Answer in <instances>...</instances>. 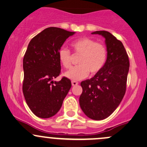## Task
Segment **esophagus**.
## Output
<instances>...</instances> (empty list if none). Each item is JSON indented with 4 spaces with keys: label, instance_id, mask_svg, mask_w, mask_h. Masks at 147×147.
Returning a JSON list of instances; mask_svg holds the SVG:
<instances>
[{
    "label": "esophagus",
    "instance_id": "obj_1",
    "mask_svg": "<svg viewBox=\"0 0 147 147\" xmlns=\"http://www.w3.org/2000/svg\"><path fill=\"white\" fill-rule=\"evenodd\" d=\"M71 84H72V86H76V85L78 84V82H76V81L72 80L71 81Z\"/></svg>",
    "mask_w": 147,
    "mask_h": 147
}]
</instances>
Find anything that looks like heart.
<instances>
[{"mask_svg":"<svg viewBox=\"0 0 147 147\" xmlns=\"http://www.w3.org/2000/svg\"><path fill=\"white\" fill-rule=\"evenodd\" d=\"M74 54L80 56L78 59L79 65L72 68L65 74V76L73 80L84 79L88 75L98 74L104 67L107 58V50L104 44L97 43L88 37H82L73 41L71 44ZM60 62L64 68L71 67L72 55L69 50L61 49L59 52Z\"/></svg>","mask_w":147,"mask_h":147,"instance_id":"1","label":"heart"}]
</instances>
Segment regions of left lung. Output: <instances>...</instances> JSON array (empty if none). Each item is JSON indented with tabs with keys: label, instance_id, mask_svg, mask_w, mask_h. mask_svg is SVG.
<instances>
[{
	"label": "left lung",
	"instance_id": "1",
	"mask_svg": "<svg viewBox=\"0 0 147 147\" xmlns=\"http://www.w3.org/2000/svg\"><path fill=\"white\" fill-rule=\"evenodd\" d=\"M106 39L107 59L104 67L92 78L80 83L82 93L80 106L93 120L108 117L120 104L126 91L129 61L121 41L105 30L95 31Z\"/></svg>",
	"mask_w": 147,
	"mask_h": 147
}]
</instances>
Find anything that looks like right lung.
Masks as SVG:
<instances>
[{"label":"right lung","instance_id":"right-lung-1","mask_svg":"<svg viewBox=\"0 0 147 147\" xmlns=\"http://www.w3.org/2000/svg\"><path fill=\"white\" fill-rule=\"evenodd\" d=\"M75 32L49 27L28 43L23 59L22 91L30 110L37 117L47 119L55 115L71 86L69 79L63 77L53 81L61 74L59 52Z\"/></svg>","mask_w":147,"mask_h":147}]
</instances>
